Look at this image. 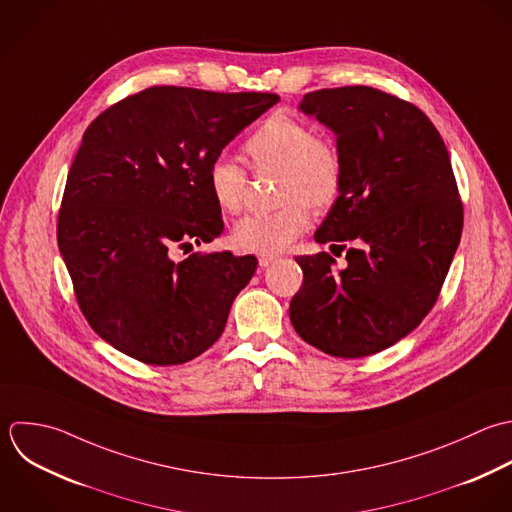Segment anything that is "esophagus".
Here are the masks:
<instances>
[{
	"mask_svg": "<svg viewBox=\"0 0 512 512\" xmlns=\"http://www.w3.org/2000/svg\"><path fill=\"white\" fill-rule=\"evenodd\" d=\"M277 257L275 255H259V265L261 267H269L271 263H275Z\"/></svg>",
	"mask_w": 512,
	"mask_h": 512,
	"instance_id": "34e87169",
	"label": "esophagus"
}]
</instances>
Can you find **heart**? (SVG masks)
<instances>
[{"instance_id":"b5f03b06","label":"heart","mask_w":512,"mask_h":512,"mask_svg":"<svg viewBox=\"0 0 512 512\" xmlns=\"http://www.w3.org/2000/svg\"><path fill=\"white\" fill-rule=\"evenodd\" d=\"M253 171H277V203L271 213L245 215L233 227L231 241L249 253H279L311 225V209L329 211L345 187V157L339 143L291 113L265 119L243 143ZM207 189L223 213H237L247 193V171L227 157L207 169Z\"/></svg>"}]
</instances>
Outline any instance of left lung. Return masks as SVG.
I'll list each match as a JSON object with an SVG mask.
<instances>
[{
  "label": "left lung",
  "mask_w": 512,
  "mask_h": 512,
  "mask_svg": "<svg viewBox=\"0 0 512 512\" xmlns=\"http://www.w3.org/2000/svg\"><path fill=\"white\" fill-rule=\"evenodd\" d=\"M299 107L335 131L345 157L343 193L315 241L347 249V265L337 271L325 251L295 257L303 285L291 323L327 355L369 357L439 299L463 233L457 179L433 121L393 93L345 85L311 91Z\"/></svg>",
  "instance_id": "8db88e82"
}]
</instances>
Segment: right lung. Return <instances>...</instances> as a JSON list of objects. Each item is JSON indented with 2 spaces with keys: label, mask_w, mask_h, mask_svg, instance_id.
Returning <instances> with one entry per match:
<instances>
[{
  "label": "right lung",
  "mask_w": 512,
  "mask_h": 512,
  "mask_svg": "<svg viewBox=\"0 0 512 512\" xmlns=\"http://www.w3.org/2000/svg\"><path fill=\"white\" fill-rule=\"evenodd\" d=\"M277 101V93L153 85L85 129L67 173L57 245L83 317L117 351L167 367L221 337L257 259L225 251L175 261V253L223 231L207 169Z\"/></svg>",
  "instance_id": "obj_1"
}]
</instances>
